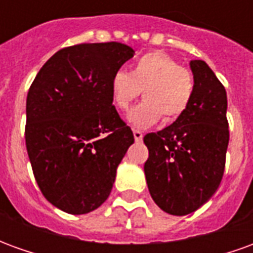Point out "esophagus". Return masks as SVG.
<instances>
[{"instance_id": "esophagus-1", "label": "esophagus", "mask_w": 253, "mask_h": 253, "mask_svg": "<svg viewBox=\"0 0 253 253\" xmlns=\"http://www.w3.org/2000/svg\"><path fill=\"white\" fill-rule=\"evenodd\" d=\"M134 139L137 141V142H139V141H142V138H143V134L142 131H139V130H134Z\"/></svg>"}]
</instances>
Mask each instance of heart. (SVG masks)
<instances>
[{
  "mask_svg": "<svg viewBox=\"0 0 253 253\" xmlns=\"http://www.w3.org/2000/svg\"><path fill=\"white\" fill-rule=\"evenodd\" d=\"M111 99L118 110L126 111L143 90L145 100L135 105L127 119L132 126L145 128L179 119L188 108L195 80L192 73L168 54L153 51L138 58L131 72L118 70L110 83Z\"/></svg>",
  "mask_w": 253,
  "mask_h": 253,
  "instance_id": "1",
  "label": "heart"
}]
</instances>
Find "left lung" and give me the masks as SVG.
Returning a JSON list of instances; mask_svg holds the SVG:
<instances>
[{
  "label": "left lung",
  "mask_w": 253,
  "mask_h": 253,
  "mask_svg": "<svg viewBox=\"0 0 253 253\" xmlns=\"http://www.w3.org/2000/svg\"><path fill=\"white\" fill-rule=\"evenodd\" d=\"M195 89L183 115L149 132L145 176L156 205L186 215L205 205L222 180L229 143L226 90L205 61H191Z\"/></svg>",
  "instance_id": "left-lung-1"
}]
</instances>
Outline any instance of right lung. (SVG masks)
<instances>
[{
  "instance_id": "1",
  "label": "right lung",
  "mask_w": 253,
  "mask_h": 253,
  "mask_svg": "<svg viewBox=\"0 0 253 253\" xmlns=\"http://www.w3.org/2000/svg\"><path fill=\"white\" fill-rule=\"evenodd\" d=\"M132 55L118 42L65 47L31 84L27 152L42 194L62 211L86 214L101 206L134 142L110 89L114 73Z\"/></svg>"
}]
</instances>
